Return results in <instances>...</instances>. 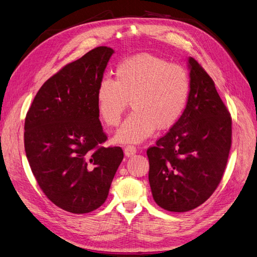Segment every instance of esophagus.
Wrapping results in <instances>:
<instances>
[{
	"label": "esophagus",
	"instance_id": "esophagus-1",
	"mask_svg": "<svg viewBox=\"0 0 257 257\" xmlns=\"http://www.w3.org/2000/svg\"><path fill=\"white\" fill-rule=\"evenodd\" d=\"M136 153H137V148H136L135 146L128 145V146H126V147H125V155H126L127 157L134 156Z\"/></svg>",
	"mask_w": 257,
	"mask_h": 257
}]
</instances>
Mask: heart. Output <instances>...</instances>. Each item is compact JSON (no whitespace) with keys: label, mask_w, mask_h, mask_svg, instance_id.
Returning a JSON list of instances; mask_svg holds the SVG:
<instances>
[{"label":"heart","mask_w":257,"mask_h":257,"mask_svg":"<svg viewBox=\"0 0 257 257\" xmlns=\"http://www.w3.org/2000/svg\"><path fill=\"white\" fill-rule=\"evenodd\" d=\"M190 78L180 65L152 54L121 61L115 80L103 78L96 90L99 117L109 127L117 126L128 101L132 112L115 135L117 143H140L155 129L168 130L183 115L190 95Z\"/></svg>","instance_id":"obj_1"}]
</instances>
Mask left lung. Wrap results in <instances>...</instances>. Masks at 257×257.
Returning <instances> with one entry per match:
<instances>
[{
	"label": "left lung",
	"mask_w": 257,
	"mask_h": 257,
	"mask_svg": "<svg viewBox=\"0 0 257 257\" xmlns=\"http://www.w3.org/2000/svg\"><path fill=\"white\" fill-rule=\"evenodd\" d=\"M188 64L191 88L186 109L146 152L154 200L174 212L208 200L222 179L231 145V117L214 82L193 57Z\"/></svg>",
	"instance_id": "8db88e82"
}]
</instances>
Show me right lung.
I'll list each match as a JSON object with an SVG mask.
<instances>
[{"label":"right lung","mask_w":257,"mask_h":257,"mask_svg":"<svg viewBox=\"0 0 257 257\" xmlns=\"http://www.w3.org/2000/svg\"><path fill=\"white\" fill-rule=\"evenodd\" d=\"M114 50L97 47L40 87L27 113L24 148L31 170L53 204L72 213L99 208L123 158L97 111L96 90Z\"/></svg>","instance_id":"add662e5"}]
</instances>
